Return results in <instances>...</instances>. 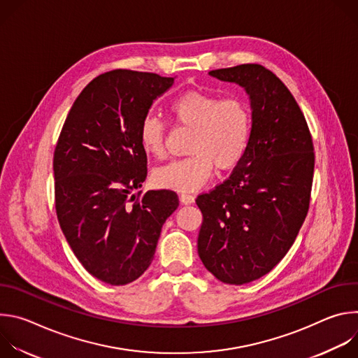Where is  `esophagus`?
<instances>
[{"instance_id":"34e87169","label":"esophagus","mask_w":358,"mask_h":358,"mask_svg":"<svg viewBox=\"0 0 358 358\" xmlns=\"http://www.w3.org/2000/svg\"><path fill=\"white\" fill-rule=\"evenodd\" d=\"M180 201L182 203H185V206H189V203H192L195 201V196L191 195V194H181L180 195Z\"/></svg>"}]
</instances>
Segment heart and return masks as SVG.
I'll return each mask as SVG.
<instances>
[{"label":"heart","instance_id":"b5f03b06","mask_svg":"<svg viewBox=\"0 0 358 358\" xmlns=\"http://www.w3.org/2000/svg\"><path fill=\"white\" fill-rule=\"evenodd\" d=\"M169 115L176 126L191 130L188 156L157 169L152 174L156 185L195 191L208 181L214 167L227 171L242 159L250 134V112L242 99L188 90L171 101ZM138 137L144 152L163 157L166 129L157 117L143 119Z\"/></svg>","mask_w":358,"mask_h":358}]
</instances>
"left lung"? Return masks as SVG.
Segmentation results:
<instances>
[{"label": "left lung", "mask_w": 358, "mask_h": 358, "mask_svg": "<svg viewBox=\"0 0 358 358\" xmlns=\"http://www.w3.org/2000/svg\"><path fill=\"white\" fill-rule=\"evenodd\" d=\"M210 75L245 89L252 127L229 178L195 199L198 255L218 280L243 285L269 273L293 245L309 211L315 148L297 101L273 72L243 64Z\"/></svg>", "instance_id": "8db88e82"}]
</instances>
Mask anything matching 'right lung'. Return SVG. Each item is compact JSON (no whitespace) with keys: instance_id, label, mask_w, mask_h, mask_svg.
Instances as JSON below:
<instances>
[{"instance_id":"right-lung-1","label":"right lung","mask_w":358,"mask_h":358,"mask_svg":"<svg viewBox=\"0 0 358 358\" xmlns=\"http://www.w3.org/2000/svg\"><path fill=\"white\" fill-rule=\"evenodd\" d=\"M173 83L127 69L99 75L75 100L55 147L61 229L83 268L113 286L145 272L163 224L178 207L170 189L131 194L147 177L140 124Z\"/></svg>"}]
</instances>
